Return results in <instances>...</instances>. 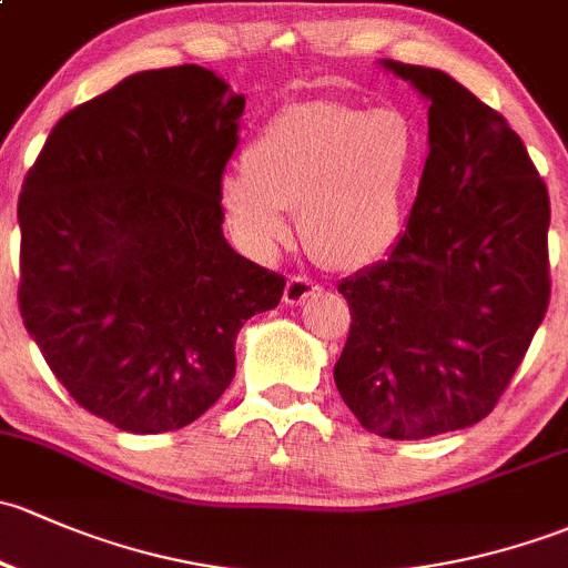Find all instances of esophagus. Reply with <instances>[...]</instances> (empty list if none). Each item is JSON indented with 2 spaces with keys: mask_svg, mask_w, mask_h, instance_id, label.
I'll return each mask as SVG.
<instances>
[{
  "mask_svg": "<svg viewBox=\"0 0 568 568\" xmlns=\"http://www.w3.org/2000/svg\"><path fill=\"white\" fill-rule=\"evenodd\" d=\"M317 292H320L317 282H312V278L306 276H292L290 282H286L284 303L286 306H301V303H306L308 297H314Z\"/></svg>",
  "mask_w": 568,
  "mask_h": 568,
  "instance_id": "esophagus-1",
  "label": "esophagus"
}]
</instances>
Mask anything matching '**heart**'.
<instances>
[{
  "instance_id": "obj_1",
  "label": "heart",
  "mask_w": 568,
  "mask_h": 568,
  "mask_svg": "<svg viewBox=\"0 0 568 568\" xmlns=\"http://www.w3.org/2000/svg\"><path fill=\"white\" fill-rule=\"evenodd\" d=\"M418 158L420 133L405 111L292 103L260 128L241 166L224 172L219 202L237 241L262 256L290 237L284 210H301L314 260L353 271L399 241Z\"/></svg>"
}]
</instances>
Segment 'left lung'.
Listing matches in <instances>:
<instances>
[{"instance_id":"8db88e82","label":"left lung","mask_w":568,"mask_h":568,"mask_svg":"<svg viewBox=\"0 0 568 568\" xmlns=\"http://www.w3.org/2000/svg\"><path fill=\"white\" fill-rule=\"evenodd\" d=\"M429 103V155L399 241L344 278L353 325L333 379L390 440L493 413L549 303V196L523 139L437 68L379 60Z\"/></svg>"}]
</instances>
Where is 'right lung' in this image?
Segmentation results:
<instances>
[{
    "mask_svg": "<svg viewBox=\"0 0 568 568\" xmlns=\"http://www.w3.org/2000/svg\"><path fill=\"white\" fill-rule=\"evenodd\" d=\"M243 109L207 68L142 70L68 111L23 180V325L116 429L158 435L210 410L235 377L237 331L284 295L221 230Z\"/></svg>",
    "mask_w": 568,
    "mask_h": 568,
    "instance_id": "obj_1",
    "label": "right lung"
}]
</instances>
